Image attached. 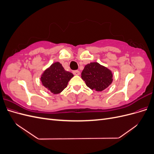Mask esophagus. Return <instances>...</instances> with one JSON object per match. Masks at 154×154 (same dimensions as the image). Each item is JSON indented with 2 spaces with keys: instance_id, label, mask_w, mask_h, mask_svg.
<instances>
[{
  "instance_id": "obj_1",
  "label": "esophagus",
  "mask_w": 154,
  "mask_h": 154,
  "mask_svg": "<svg viewBox=\"0 0 154 154\" xmlns=\"http://www.w3.org/2000/svg\"><path fill=\"white\" fill-rule=\"evenodd\" d=\"M72 73L74 74V75H80V72L79 71H77V70H76V71H73Z\"/></svg>"
}]
</instances>
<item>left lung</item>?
<instances>
[{
  "mask_svg": "<svg viewBox=\"0 0 154 154\" xmlns=\"http://www.w3.org/2000/svg\"><path fill=\"white\" fill-rule=\"evenodd\" d=\"M112 71L97 62L88 63L82 72V78L92 90L100 92L108 87L113 81Z\"/></svg>",
  "mask_w": 154,
  "mask_h": 154,
  "instance_id": "left-lung-1",
  "label": "left lung"
}]
</instances>
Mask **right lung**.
I'll use <instances>...</instances> for the list:
<instances>
[{
    "label": "right lung",
    "instance_id": "add662e5",
    "mask_svg": "<svg viewBox=\"0 0 154 154\" xmlns=\"http://www.w3.org/2000/svg\"><path fill=\"white\" fill-rule=\"evenodd\" d=\"M73 76L71 72L66 71L62 65L57 62L45 70L41 76V82L49 91L57 94L67 87L69 81Z\"/></svg>",
    "mask_w": 154,
    "mask_h": 154
}]
</instances>
